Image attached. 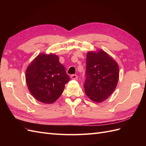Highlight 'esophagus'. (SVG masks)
I'll return each instance as SVG.
<instances>
[{
  "instance_id": "34e87169",
  "label": "esophagus",
  "mask_w": 146,
  "mask_h": 146,
  "mask_svg": "<svg viewBox=\"0 0 146 146\" xmlns=\"http://www.w3.org/2000/svg\"><path fill=\"white\" fill-rule=\"evenodd\" d=\"M70 78H71L72 79H74V80H76V79H77V78H78V76L76 74H72L70 76Z\"/></svg>"
}]
</instances>
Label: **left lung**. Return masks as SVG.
<instances>
[{
  "instance_id": "8db88e82",
  "label": "left lung",
  "mask_w": 146,
  "mask_h": 146,
  "mask_svg": "<svg viewBox=\"0 0 146 146\" xmlns=\"http://www.w3.org/2000/svg\"><path fill=\"white\" fill-rule=\"evenodd\" d=\"M119 74L117 63L107 53L102 50L88 52L84 84L87 96L95 102L107 99L115 90Z\"/></svg>"
}]
</instances>
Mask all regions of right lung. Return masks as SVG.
<instances>
[{
    "label": "right lung",
    "instance_id": "1",
    "mask_svg": "<svg viewBox=\"0 0 146 146\" xmlns=\"http://www.w3.org/2000/svg\"><path fill=\"white\" fill-rule=\"evenodd\" d=\"M26 82L34 98L44 104L54 103L62 94L70 80L64 66L54 54H41L26 70Z\"/></svg>",
    "mask_w": 146,
    "mask_h": 146
}]
</instances>
